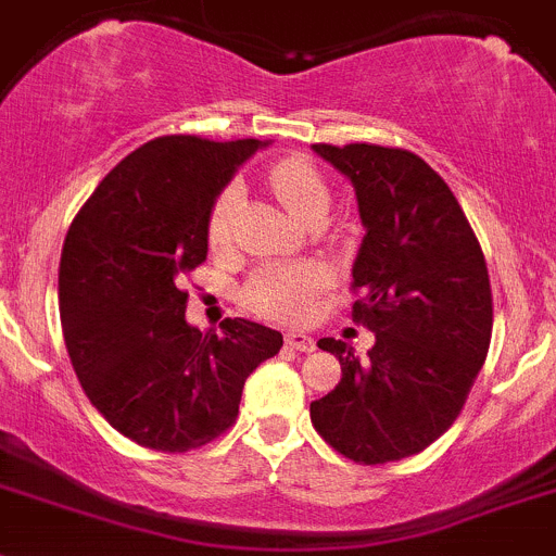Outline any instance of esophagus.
Here are the masks:
<instances>
[{"mask_svg": "<svg viewBox=\"0 0 556 556\" xmlns=\"http://www.w3.org/2000/svg\"><path fill=\"white\" fill-rule=\"evenodd\" d=\"M287 346L294 349V352H314L316 341L311 336H305V332L292 330V332H287Z\"/></svg>", "mask_w": 556, "mask_h": 556, "instance_id": "1", "label": "esophagus"}]
</instances>
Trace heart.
Returning a JSON list of instances; mask_svg holds the SVG:
<instances>
[{"label":"heart","mask_w":556,"mask_h":556,"mask_svg":"<svg viewBox=\"0 0 556 556\" xmlns=\"http://www.w3.org/2000/svg\"><path fill=\"white\" fill-rule=\"evenodd\" d=\"M267 185L294 220L305 224L311 215L330 207V188L325 177L303 157H283L267 174ZM240 190L229 185L215 199L207 237L213 248L229 245L235 229ZM327 287L325 269L316 264H267L245 283V303L256 314L278 321H305L314 316L319 294Z\"/></svg>","instance_id":"heart-1"}]
</instances>
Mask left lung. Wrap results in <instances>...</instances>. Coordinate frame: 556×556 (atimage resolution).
<instances>
[{
	"label": "left lung",
	"mask_w": 556,
	"mask_h": 556,
	"mask_svg": "<svg viewBox=\"0 0 556 556\" xmlns=\"http://www.w3.org/2000/svg\"><path fill=\"white\" fill-rule=\"evenodd\" d=\"M352 182L361 251L352 316L377 336L368 361L321 338L341 382L311 404V422L341 456L388 464L426 451L453 426L491 343L483 251L445 179L415 152L314 144Z\"/></svg>",
	"instance_id": "8db88e82"
}]
</instances>
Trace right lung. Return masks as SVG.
<instances>
[{"instance_id":"add662e5","label":"right lung","mask_w":556,"mask_h":556,"mask_svg":"<svg viewBox=\"0 0 556 556\" xmlns=\"http://www.w3.org/2000/svg\"><path fill=\"white\" fill-rule=\"evenodd\" d=\"M262 141L161 136L116 163L78 210L60 262V319L73 371L111 428L163 453L213 442L242 388L281 352L278 330L185 321V273L207 258L220 190Z\"/></svg>"}]
</instances>
